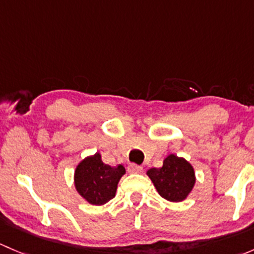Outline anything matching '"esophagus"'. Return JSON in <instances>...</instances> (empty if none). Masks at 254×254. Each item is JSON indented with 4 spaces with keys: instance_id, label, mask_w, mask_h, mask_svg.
Segmentation results:
<instances>
[{
    "instance_id": "1",
    "label": "esophagus",
    "mask_w": 254,
    "mask_h": 254,
    "mask_svg": "<svg viewBox=\"0 0 254 254\" xmlns=\"http://www.w3.org/2000/svg\"><path fill=\"white\" fill-rule=\"evenodd\" d=\"M143 171V168L141 166L139 165H135V163H130L129 166H127V172L129 173H141Z\"/></svg>"
}]
</instances>
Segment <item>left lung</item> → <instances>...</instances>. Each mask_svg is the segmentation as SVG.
Listing matches in <instances>:
<instances>
[{
  "mask_svg": "<svg viewBox=\"0 0 254 254\" xmlns=\"http://www.w3.org/2000/svg\"><path fill=\"white\" fill-rule=\"evenodd\" d=\"M158 194L170 201H182L187 198L195 183L194 170L184 158L170 155L161 168L147 171Z\"/></svg>",
  "mask_w": 254,
  "mask_h": 254,
  "instance_id": "left-lung-1",
  "label": "left lung"
}]
</instances>
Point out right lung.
<instances>
[{
	"label": "right lung",
	"mask_w": 254,
	"mask_h": 254,
	"mask_svg": "<svg viewBox=\"0 0 254 254\" xmlns=\"http://www.w3.org/2000/svg\"><path fill=\"white\" fill-rule=\"evenodd\" d=\"M124 173L122 165L111 167L103 163L99 153H96L84 158L76 168V189L88 203L103 205L115 196L118 183Z\"/></svg>",
	"instance_id": "add662e5"
}]
</instances>
